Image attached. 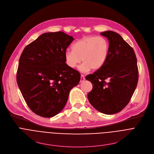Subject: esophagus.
I'll return each instance as SVG.
<instances>
[{
	"label": "esophagus",
	"mask_w": 154,
	"mask_h": 154,
	"mask_svg": "<svg viewBox=\"0 0 154 154\" xmlns=\"http://www.w3.org/2000/svg\"><path fill=\"white\" fill-rule=\"evenodd\" d=\"M85 80V78L83 75H81L80 76V82H83Z\"/></svg>",
	"instance_id": "34e87169"
}]
</instances>
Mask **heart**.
Segmentation results:
<instances>
[{
  "label": "heart",
  "instance_id": "heart-1",
  "mask_svg": "<svg viewBox=\"0 0 154 154\" xmlns=\"http://www.w3.org/2000/svg\"><path fill=\"white\" fill-rule=\"evenodd\" d=\"M109 51V42L102 36H88L82 38L72 46V51H66V64L71 69L78 66L82 61L80 70L86 72L100 69L105 64Z\"/></svg>",
  "mask_w": 154,
  "mask_h": 154
}]
</instances>
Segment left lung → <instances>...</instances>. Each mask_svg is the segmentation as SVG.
Instances as JSON below:
<instances>
[{
	"label": "left lung",
	"instance_id": "8db88e82",
	"mask_svg": "<svg viewBox=\"0 0 154 154\" xmlns=\"http://www.w3.org/2000/svg\"><path fill=\"white\" fill-rule=\"evenodd\" d=\"M100 35L109 41V55L102 68L85 77L93 84L88 99L99 112L113 115L124 108L134 93L138 80L137 60L120 35L113 31Z\"/></svg>",
	"mask_w": 154,
	"mask_h": 154
}]
</instances>
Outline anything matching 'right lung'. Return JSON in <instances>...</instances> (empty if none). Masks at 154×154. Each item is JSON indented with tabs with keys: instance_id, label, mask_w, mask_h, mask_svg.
<instances>
[{
	"instance_id": "1",
	"label": "right lung",
	"mask_w": 154,
	"mask_h": 154,
	"mask_svg": "<svg viewBox=\"0 0 154 154\" xmlns=\"http://www.w3.org/2000/svg\"><path fill=\"white\" fill-rule=\"evenodd\" d=\"M74 39L63 32L45 33L22 53L16 80L26 102L35 114L52 118L67 102L80 74L66 64L64 54Z\"/></svg>"
}]
</instances>
